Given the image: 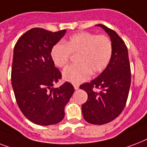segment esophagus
Listing matches in <instances>:
<instances>
[{
	"mask_svg": "<svg viewBox=\"0 0 147 147\" xmlns=\"http://www.w3.org/2000/svg\"><path fill=\"white\" fill-rule=\"evenodd\" d=\"M74 88H75V89L78 90L79 88V85H74Z\"/></svg>",
	"mask_w": 147,
	"mask_h": 147,
	"instance_id": "34e87169",
	"label": "esophagus"
}]
</instances>
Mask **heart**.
Here are the masks:
<instances>
[{
  "mask_svg": "<svg viewBox=\"0 0 147 147\" xmlns=\"http://www.w3.org/2000/svg\"><path fill=\"white\" fill-rule=\"evenodd\" d=\"M78 64L66 67L62 71L65 81L79 84L93 75L105 70L111 59L113 46L111 40L105 35L88 32L71 36L65 43L58 42L51 49V57L56 66L62 68L69 62L71 54H77Z\"/></svg>",
  "mask_w": 147,
  "mask_h": 147,
  "instance_id": "1",
  "label": "heart"
}]
</instances>
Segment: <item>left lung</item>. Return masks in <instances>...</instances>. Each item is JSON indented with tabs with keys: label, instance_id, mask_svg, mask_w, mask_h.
Returning <instances> with one entry per match:
<instances>
[{
	"label": "left lung",
	"instance_id": "obj_1",
	"mask_svg": "<svg viewBox=\"0 0 147 147\" xmlns=\"http://www.w3.org/2000/svg\"><path fill=\"white\" fill-rule=\"evenodd\" d=\"M97 26L102 27L110 36L113 46L111 59L100 76L79 88L88 94L87 101L82 106L83 117L88 123L101 125L114 121L124 109L131 73L125 42L111 29L103 24Z\"/></svg>",
	"mask_w": 147,
	"mask_h": 147
}]
</instances>
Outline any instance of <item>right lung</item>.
I'll return each mask as SVG.
<instances>
[{
  "label": "right lung",
  "instance_id": "1",
  "mask_svg": "<svg viewBox=\"0 0 147 147\" xmlns=\"http://www.w3.org/2000/svg\"><path fill=\"white\" fill-rule=\"evenodd\" d=\"M65 32L33 28L15 44L11 69L15 98L24 116L38 125L59 123L75 90L67 82L59 88L53 87L62 78V74L55 67L51 49Z\"/></svg>",
  "mask_w": 147,
  "mask_h": 147
}]
</instances>
